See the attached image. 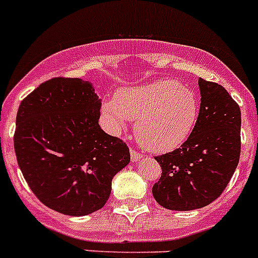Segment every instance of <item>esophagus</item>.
<instances>
[{
	"instance_id": "esophagus-1",
	"label": "esophagus",
	"mask_w": 258,
	"mask_h": 258,
	"mask_svg": "<svg viewBox=\"0 0 258 258\" xmlns=\"http://www.w3.org/2000/svg\"><path fill=\"white\" fill-rule=\"evenodd\" d=\"M142 158H143V155L136 152L135 150H131V159H133V162H139Z\"/></svg>"
}]
</instances>
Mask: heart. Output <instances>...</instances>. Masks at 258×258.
Masks as SVG:
<instances>
[{
  "mask_svg": "<svg viewBox=\"0 0 258 258\" xmlns=\"http://www.w3.org/2000/svg\"><path fill=\"white\" fill-rule=\"evenodd\" d=\"M103 114L112 133L136 120V139L146 150L164 154L180 147L194 131L199 102L190 89L171 79L120 90L115 100L103 103Z\"/></svg>",
  "mask_w": 258,
  "mask_h": 258,
  "instance_id": "heart-1",
  "label": "heart"
}]
</instances>
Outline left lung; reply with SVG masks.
Wrapping results in <instances>:
<instances>
[{"label": "left lung", "mask_w": 258, "mask_h": 258, "mask_svg": "<svg viewBox=\"0 0 258 258\" xmlns=\"http://www.w3.org/2000/svg\"><path fill=\"white\" fill-rule=\"evenodd\" d=\"M202 103L194 131L181 147L156 156L162 177L155 200L171 211H192L216 200L233 176L241 150V112L227 90L199 78Z\"/></svg>", "instance_id": "obj_1"}]
</instances>
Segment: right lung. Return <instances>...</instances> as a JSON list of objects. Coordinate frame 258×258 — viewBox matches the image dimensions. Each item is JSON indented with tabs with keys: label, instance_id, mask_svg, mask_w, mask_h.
<instances>
[{
	"label": "right lung",
	"instance_id": "add662e5",
	"mask_svg": "<svg viewBox=\"0 0 258 258\" xmlns=\"http://www.w3.org/2000/svg\"><path fill=\"white\" fill-rule=\"evenodd\" d=\"M100 104L79 78L46 81L21 102L17 162L33 194L56 212L86 216L102 208L112 177L130 163L127 144L100 128Z\"/></svg>",
	"mask_w": 258,
	"mask_h": 258
}]
</instances>
